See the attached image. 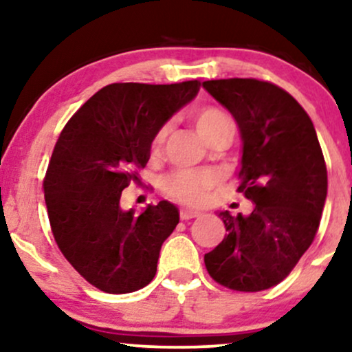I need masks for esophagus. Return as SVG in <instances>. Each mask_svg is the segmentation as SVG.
<instances>
[{
  "mask_svg": "<svg viewBox=\"0 0 352 352\" xmlns=\"http://www.w3.org/2000/svg\"><path fill=\"white\" fill-rule=\"evenodd\" d=\"M200 215H201L200 210L188 208V207L180 208V218H182V220H192V218H197V217H200Z\"/></svg>",
  "mask_w": 352,
  "mask_h": 352,
  "instance_id": "1",
  "label": "esophagus"
}]
</instances>
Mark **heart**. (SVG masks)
Segmentation results:
<instances>
[{
  "instance_id": "obj_1",
  "label": "heart",
  "mask_w": 352,
  "mask_h": 352,
  "mask_svg": "<svg viewBox=\"0 0 352 352\" xmlns=\"http://www.w3.org/2000/svg\"><path fill=\"white\" fill-rule=\"evenodd\" d=\"M197 132L200 135L207 134L212 129L221 124H230L225 114L213 107L200 109L193 116ZM167 134V127H162L153 137V145L159 147L164 137ZM217 184V177L212 172H195V170H179L173 172L164 179V190L173 199L185 201V204H200L207 199L210 188Z\"/></svg>"
}]
</instances>
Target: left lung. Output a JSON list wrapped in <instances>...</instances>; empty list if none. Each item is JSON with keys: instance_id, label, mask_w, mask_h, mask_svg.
Here are the masks:
<instances>
[{"instance_id": "8db88e82", "label": "left lung", "mask_w": 352, "mask_h": 352, "mask_svg": "<svg viewBox=\"0 0 352 352\" xmlns=\"http://www.w3.org/2000/svg\"><path fill=\"white\" fill-rule=\"evenodd\" d=\"M232 114L241 139L238 177L252 212H218L227 235L205 254L210 276L236 292H263L285 280L316 235L328 172L309 116L274 84L205 80Z\"/></svg>"}]
</instances>
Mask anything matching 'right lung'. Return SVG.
Listing matches in <instances>:
<instances>
[{
  "instance_id": "1",
  "label": "right lung",
  "mask_w": 352,
  "mask_h": 352,
  "mask_svg": "<svg viewBox=\"0 0 352 352\" xmlns=\"http://www.w3.org/2000/svg\"><path fill=\"white\" fill-rule=\"evenodd\" d=\"M199 89V80L111 84L60 132L44 179L51 230L66 260L100 292L132 293L155 276L179 210L162 200L137 213L120 207V195L139 182L157 132Z\"/></svg>"
}]
</instances>
